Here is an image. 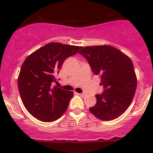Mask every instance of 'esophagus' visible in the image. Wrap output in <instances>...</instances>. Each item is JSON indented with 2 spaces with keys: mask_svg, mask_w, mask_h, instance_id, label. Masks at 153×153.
Here are the masks:
<instances>
[{
  "mask_svg": "<svg viewBox=\"0 0 153 153\" xmlns=\"http://www.w3.org/2000/svg\"><path fill=\"white\" fill-rule=\"evenodd\" d=\"M77 94L80 96V97H84L85 95H86V94H84V93H82V94H79V93H77Z\"/></svg>",
  "mask_w": 153,
  "mask_h": 153,
  "instance_id": "obj_1",
  "label": "esophagus"
}]
</instances>
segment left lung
<instances>
[{"label": "left lung", "mask_w": 153, "mask_h": 153, "mask_svg": "<svg viewBox=\"0 0 153 153\" xmlns=\"http://www.w3.org/2000/svg\"><path fill=\"white\" fill-rule=\"evenodd\" d=\"M86 58L94 74L101 78L105 90L96 94L97 103L89 110L102 121L117 118L130 105L135 94L137 77L128 55L109 45L86 46L79 52Z\"/></svg>", "instance_id": "8db88e82"}]
</instances>
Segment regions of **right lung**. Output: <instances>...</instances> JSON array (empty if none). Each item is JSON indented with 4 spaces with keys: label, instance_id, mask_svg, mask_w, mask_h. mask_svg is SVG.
I'll use <instances>...</instances> for the list:
<instances>
[{
    "label": "right lung",
    "instance_id": "add662e5",
    "mask_svg": "<svg viewBox=\"0 0 153 153\" xmlns=\"http://www.w3.org/2000/svg\"><path fill=\"white\" fill-rule=\"evenodd\" d=\"M82 48L51 42L30 54L22 64L18 89L24 107L38 120L52 122L66 111L74 92L52 88L51 84L65 60Z\"/></svg>",
    "mask_w": 153,
    "mask_h": 153
}]
</instances>
